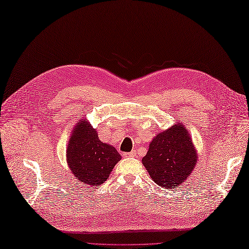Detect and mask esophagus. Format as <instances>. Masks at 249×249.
<instances>
[{
	"label": "esophagus",
	"mask_w": 249,
	"mask_h": 249,
	"mask_svg": "<svg viewBox=\"0 0 249 249\" xmlns=\"http://www.w3.org/2000/svg\"><path fill=\"white\" fill-rule=\"evenodd\" d=\"M124 157H135L136 156V152L135 151H131L129 153H124Z\"/></svg>",
	"instance_id": "esophagus-1"
}]
</instances>
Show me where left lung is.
Wrapping results in <instances>:
<instances>
[{
  "label": "left lung",
  "instance_id": "1",
  "mask_svg": "<svg viewBox=\"0 0 249 249\" xmlns=\"http://www.w3.org/2000/svg\"><path fill=\"white\" fill-rule=\"evenodd\" d=\"M142 165L161 188H178L196 166L197 153L186 126L178 123L154 136Z\"/></svg>",
  "mask_w": 249,
  "mask_h": 249
}]
</instances>
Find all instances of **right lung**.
<instances>
[{
	"mask_svg": "<svg viewBox=\"0 0 249 249\" xmlns=\"http://www.w3.org/2000/svg\"><path fill=\"white\" fill-rule=\"evenodd\" d=\"M121 160L113 145L102 142L87 118L72 128L66 149V161L75 178L88 186L99 187Z\"/></svg>",
	"mask_w": 249,
	"mask_h": 249,
	"instance_id": "1",
	"label": "right lung"
}]
</instances>
